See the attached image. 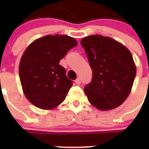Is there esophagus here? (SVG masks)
<instances>
[{"label":"esophagus","mask_w":149,"mask_h":149,"mask_svg":"<svg viewBox=\"0 0 149 149\" xmlns=\"http://www.w3.org/2000/svg\"><path fill=\"white\" fill-rule=\"evenodd\" d=\"M75 83L77 85H80V84H81V79L77 78V80L75 81Z\"/></svg>","instance_id":"obj_1"}]
</instances>
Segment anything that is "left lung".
<instances>
[{
    "label": "left lung",
    "instance_id": "8db88e82",
    "mask_svg": "<svg viewBox=\"0 0 149 149\" xmlns=\"http://www.w3.org/2000/svg\"><path fill=\"white\" fill-rule=\"evenodd\" d=\"M81 44L93 70L84 88L89 103L101 110L116 108L128 97L136 77L132 54L122 43L101 35L88 36Z\"/></svg>",
    "mask_w": 149,
    "mask_h": 149
}]
</instances>
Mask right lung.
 I'll return each mask as SVG.
<instances>
[{
	"label": "right lung",
	"mask_w": 149,
	"mask_h": 149,
	"mask_svg": "<svg viewBox=\"0 0 149 149\" xmlns=\"http://www.w3.org/2000/svg\"><path fill=\"white\" fill-rule=\"evenodd\" d=\"M77 45L73 37L56 34L36 39L26 48L19 64V77L24 94L34 106L52 110L65 100L72 81L59 63Z\"/></svg>",
	"instance_id": "add662e5"
}]
</instances>
